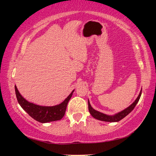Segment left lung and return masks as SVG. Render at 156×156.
Instances as JSON below:
<instances>
[{
    "instance_id": "8db88e82",
    "label": "left lung",
    "mask_w": 156,
    "mask_h": 156,
    "mask_svg": "<svg viewBox=\"0 0 156 156\" xmlns=\"http://www.w3.org/2000/svg\"><path fill=\"white\" fill-rule=\"evenodd\" d=\"M141 94H142V90L140 91V92L138 97L137 98L136 100H135V102H133V104L131 105L130 106L126 108V109H125V110H123L122 112L118 113L114 115H108L94 109L93 108L91 107L90 103H89V101L88 100V108H89V113H90V114L93 116L94 118H96V119H98L99 120L105 121V122H118V121L121 120L122 118H125V116L127 115L129 113H131V111H133V109L135 108L136 105L138 102L140 98Z\"/></svg>"
}]
</instances>
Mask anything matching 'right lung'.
Returning <instances> with one entry per match:
<instances>
[{"instance_id": "add662e5", "label": "right lung", "mask_w": 156, "mask_h": 156, "mask_svg": "<svg viewBox=\"0 0 156 156\" xmlns=\"http://www.w3.org/2000/svg\"><path fill=\"white\" fill-rule=\"evenodd\" d=\"M73 91L60 105L53 107H44L31 103V102H28L27 100H26V99H25L24 98L21 96L17 87L15 86L16 96L17 100L21 107L31 118L41 123H45L52 122V121L61 120L63 116L65 115L68 102L69 101L70 98H72Z\"/></svg>"}]
</instances>
